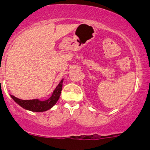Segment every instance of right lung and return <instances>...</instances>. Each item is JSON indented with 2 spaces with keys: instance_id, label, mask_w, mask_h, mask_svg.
Instances as JSON below:
<instances>
[{
  "instance_id": "right-lung-1",
  "label": "right lung",
  "mask_w": 150,
  "mask_h": 150,
  "mask_svg": "<svg viewBox=\"0 0 150 150\" xmlns=\"http://www.w3.org/2000/svg\"><path fill=\"white\" fill-rule=\"evenodd\" d=\"M64 78L61 80L56 88L53 91L52 95L49 99L47 100H40V99H30V100H23V99H18L15 96L10 95L11 97L16 104H19L20 107L24 108L25 110H29V111L35 112H42L47 111L52 108L57 101L59 100L61 95L62 89V83Z\"/></svg>"
}]
</instances>
